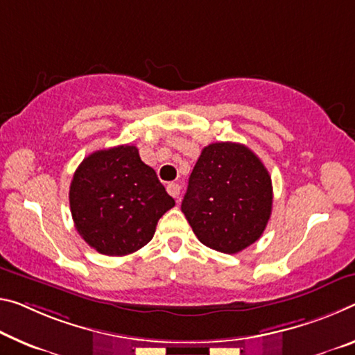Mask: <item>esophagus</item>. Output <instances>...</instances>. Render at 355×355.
<instances>
[{"mask_svg":"<svg viewBox=\"0 0 355 355\" xmlns=\"http://www.w3.org/2000/svg\"><path fill=\"white\" fill-rule=\"evenodd\" d=\"M180 184L178 183H168L167 184V193L172 196V198H175V199H178V196H180Z\"/></svg>","mask_w":355,"mask_h":355,"instance_id":"34e87169","label":"esophagus"}]
</instances>
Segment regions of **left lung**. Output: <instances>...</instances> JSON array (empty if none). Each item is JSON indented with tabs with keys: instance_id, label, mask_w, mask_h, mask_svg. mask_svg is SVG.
Segmentation results:
<instances>
[{
	"instance_id": "8db88e82",
	"label": "left lung",
	"mask_w": 355,
	"mask_h": 355,
	"mask_svg": "<svg viewBox=\"0 0 355 355\" xmlns=\"http://www.w3.org/2000/svg\"><path fill=\"white\" fill-rule=\"evenodd\" d=\"M272 178L241 144L216 142L202 150L182 202L200 243L235 254L254 243L272 215Z\"/></svg>"
}]
</instances>
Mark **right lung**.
<instances>
[{
	"label": "right lung",
	"mask_w": 355,
	"mask_h": 355,
	"mask_svg": "<svg viewBox=\"0 0 355 355\" xmlns=\"http://www.w3.org/2000/svg\"><path fill=\"white\" fill-rule=\"evenodd\" d=\"M72 219L80 237L105 256H126L153 239L156 224L175 205L140 159L134 145L88 155L69 188Z\"/></svg>",
	"instance_id": "right-lung-1"
}]
</instances>
